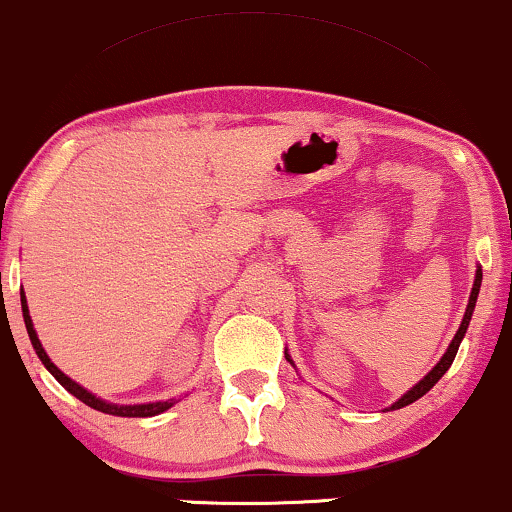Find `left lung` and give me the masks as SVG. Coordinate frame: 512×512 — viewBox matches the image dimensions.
Wrapping results in <instances>:
<instances>
[{
	"instance_id": "obj_1",
	"label": "left lung",
	"mask_w": 512,
	"mask_h": 512,
	"mask_svg": "<svg viewBox=\"0 0 512 512\" xmlns=\"http://www.w3.org/2000/svg\"><path fill=\"white\" fill-rule=\"evenodd\" d=\"M480 286H482V269L477 267V271H475V283H472V293H470V300H468V307H465V314H463V321H461V326H458V331H456V335H454V340H451V345H449V349H446L444 352V357L439 359V364L432 368V371L425 375L423 380H420L418 385H413L409 392L404 394V397H401L399 401H394V404L390 406V409L387 411H394V409H401V406H409V404H413V401L416 399H420L423 397L425 392H430L432 387L437 385V380L442 378V375L449 371L451 368V364H454V359H456V352H458V345H461V340H463V335H465V331H468V326H470V319H472V312H475V302H477V295H480ZM286 359L290 361V364H293V359L288 357L286 354Z\"/></svg>"
}]
</instances>
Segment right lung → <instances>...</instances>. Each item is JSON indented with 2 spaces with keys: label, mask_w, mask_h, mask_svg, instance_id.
Returning <instances> with one entry per match:
<instances>
[{
  "label": "right lung",
  "mask_w": 512,
  "mask_h": 512,
  "mask_svg": "<svg viewBox=\"0 0 512 512\" xmlns=\"http://www.w3.org/2000/svg\"><path fill=\"white\" fill-rule=\"evenodd\" d=\"M21 307H23V321H25V328H28V335H30V342L32 347H35L37 357L44 366H47V371L54 375V378L61 383L66 390L77 397L80 401H84L87 406H92V409L101 411V413H111V416H122V418H148V416H158V413H163L170 409V406L177 404V399H167V401H153V404H134V406H120V404H108V401H103L99 397H94L92 392L84 390L82 385H77L75 380H70L66 373L61 371V368L54 366V361L47 357V352H44L40 338H37L35 333V326H32V319H30V312H28V302H25V293H21Z\"/></svg>",
  "instance_id": "1"
}]
</instances>
